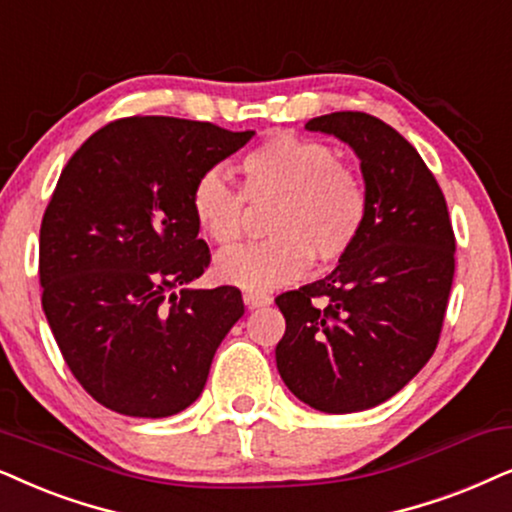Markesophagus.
Listing matches in <instances>:
<instances>
[{"instance_id":"1","label":"esophagus","mask_w":512,"mask_h":512,"mask_svg":"<svg viewBox=\"0 0 512 512\" xmlns=\"http://www.w3.org/2000/svg\"><path fill=\"white\" fill-rule=\"evenodd\" d=\"M244 303H247V308H265V305L272 303V298L268 294H261V291H247L244 294Z\"/></svg>"}]
</instances>
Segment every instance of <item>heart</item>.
<instances>
[{
  "label": "heart",
  "instance_id": "1",
  "mask_svg": "<svg viewBox=\"0 0 512 512\" xmlns=\"http://www.w3.org/2000/svg\"><path fill=\"white\" fill-rule=\"evenodd\" d=\"M242 171L244 196L221 169L202 174L192 188L195 221L218 247L240 242L244 199L272 202L265 221L270 240L218 256V280L251 291L275 289L303 277L313 258L324 265L341 261L360 240L367 188L329 145L275 134L247 152Z\"/></svg>",
  "mask_w": 512,
  "mask_h": 512
}]
</instances>
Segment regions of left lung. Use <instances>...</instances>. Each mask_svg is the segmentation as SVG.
I'll use <instances>...</instances> for the list:
<instances>
[{
    "label": "left lung",
    "instance_id": "obj_1",
    "mask_svg": "<svg viewBox=\"0 0 512 512\" xmlns=\"http://www.w3.org/2000/svg\"><path fill=\"white\" fill-rule=\"evenodd\" d=\"M305 129L353 148L369 211L360 240L324 280L275 298L287 320L275 360L308 407L353 414L400 393L433 357L456 240L440 185L393 126L331 112Z\"/></svg>",
    "mask_w": 512,
    "mask_h": 512
}]
</instances>
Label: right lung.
Returning <instances> with one entry per match:
<instances>
[{
  "mask_svg": "<svg viewBox=\"0 0 512 512\" xmlns=\"http://www.w3.org/2000/svg\"><path fill=\"white\" fill-rule=\"evenodd\" d=\"M251 136L126 117L65 164L39 230L42 308L72 376L103 407L164 418L202 395L244 303L235 287L188 289L211 261L192 188Z\"/></svg>",
  "mask_w": 512,
  "mask_h": 512,
  "instance_id": "1",
  "label": "right lung"
}]
</instances>
